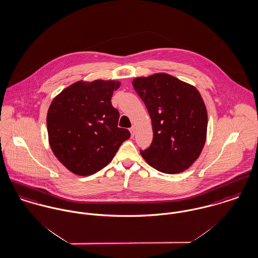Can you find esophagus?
<instances>
[{
	"mask_svg": "<svg viewBox=\"0 0 258 258\" xmlns=\"http://www.w3.org/2000/svg\"><path fill=\"white\" fill-rule=\"evenodd\" d=\"M130 133H131V137H134V133H135V128L134 127L130 128Z\"/></svg>",
	"mask_w": 258,
	"mask_h": 258,
	"instance_id": "obj_1",
	"label": "esophagus"
}]
</instances>
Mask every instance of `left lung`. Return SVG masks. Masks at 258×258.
<instances>
[{
  "label": "left lung",
  "mask_w": 258,
  "mask_h": 258,
  "mask_svg": "<svg viewBox=\"0 0 258 258\" xmlns=\"http://www.w3.org/2000/svg\"><path fill=\"white\" fill-rule=\"evenodd\" d=\"M132 85L149 111L154 131L142 157L161 172L186 170L199 158L207 138L208 115L201 94L165 73L135 78Z\"/></svg>",
  "instance_id": "left-lung-1"
}]
</instances>
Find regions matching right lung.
<instances>
[{
    "label": "right lung",
    "mask_w": 258,
    "mask_h": 258,
    "mask_svg": "<svg viewBox=\"0 0 258 258\" xmlns=\"http://www.w3.org/2000/svg\"><path fill=\"white\" fill-rule=\"evenodd\" d=\"M120 85L114 80H82L52 100L46 117L49 145L71 172L82 176L97 172L130 138L127 129L117 127L119 112L111 104Z\"/></svg>",
    "instance_id": "add662e5"
}]
</instances>
